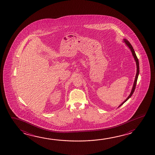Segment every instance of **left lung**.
Listing matches in <instances>:
<instances>
[{
	"instance_id": "1",
	"label": "left lung",
	"mask_w": 155,
	"mask_h": 155,
	"mask_svg": "<svg viewBox=\"0 0 155 155\" xmlns=\"http://www.w3.org/2000/svg\"><path fill=\"white\" fill-rule=\"evenodd\" d=\"M124 42H125V44L127 45V46L130 48V51H131L132 53L133 56L134 57V58L135 59V62H136V65H137V74H136L135 80H134V84H133V86L132 90L131 91V92L130 93V96L127 97V98L126 99L121 105H119V107H120L122 105H123L126 101H127L128 99L130 98L131 97V96H132V94H133V93H134V90H135L136 84H137V80H138V75H139V61H138L137 57L136 56L135 51L134 50V49H133L132 45L130 44V42H129L128 40H127V39H124Z\"/></svg>"
}]
</instances>
